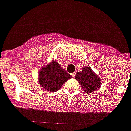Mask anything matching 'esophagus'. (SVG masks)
<instances>
[{"label":"esophagus","instance_id":"34e87169","mask_svg":"<svg viewBox=\"0 0 131 131\" xmlns=\"http://www.w3.org/2000/svg\"><path fill=\"white\" fill-rule=\"evenodd\" d=\"M72 75L73 77H75V73H72V75Z\"/></svg>","mask_w":131,"mask_h":131}]
</instances>
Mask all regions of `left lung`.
<instances>
[{
	"mask_svg": "<svg viewBox=\"0 0 131 131\" xmlns=\"http://www.w3.org/2000/svg\"><path fill=\"white\" fill-rule=\"evenodd\" d=\"M75 79L78 81L83 91L86 93L97 91L102 84L100 77L88 66H84L82 68V71L77 73Z\"/></svg>",
	"mask_w": 131,
	"mask_h": 131,
	"instance_id": "1",
	"label": "left lung"
}]
</instances>
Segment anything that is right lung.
I'll return each instance as SVG.
<instances>
[{"instance_id": "1", "label": "right lung", "mask_w": 131, "mask_h": 131, "mask_svg": "<svg viewBox=\"0 0 131 131\" xmlns=\"http://www.w3.org/2000/svg\"><path fill=\"white\" fill-rule=\"evenodd\" d=\"M71 77L55 60L40 69L38 79L39 84L46 91L53 92L61 89L65 82Z\"/></svg>"}]
</instances>
